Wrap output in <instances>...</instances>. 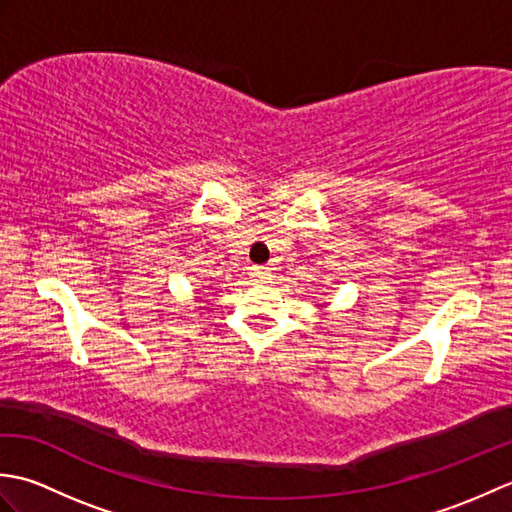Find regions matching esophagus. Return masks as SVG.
I'll return each mask as SVG.
<instances>
[{
  "mask_svg": "<svg viewBox=\"0 0 512 512\" xmlns=\"http://www.w3.org/2000/svg\"><path fill=\"white\" fill-rule=\"evenodd\" d=\"M250 277H255L257 281H264L270 277V268L268 266H253L250 268Z\"/></svg>",
  "mask_w": 512,
  "mask_h": 512,
  "instance_id": "34e87169",
  "label": "esophagus"
}]
</instances>
